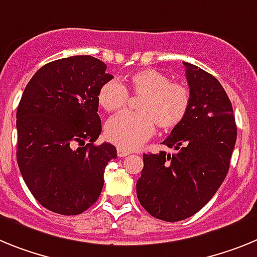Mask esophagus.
<instances>
[{"label":"esophagus","mask_w":257,"mask_h":257,"mask_svg":"<svg viewBox=\"0 0 257 257\" xmlns=\"http://www.w3.org/2000/svg\"><path fill=\"white\" fill-rule=\"evenodd\" d=\"M129 151H126V150H124V149H117V156H119V158H124V156H128L129 155Z\"/></svg>","instance_id":"1"}]
</instances>
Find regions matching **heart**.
Instances as JSON below:
<instances>
[{
    "label": "heart",
    "mask_w": 257,
    "mask_h": 257,
    "mask_svg": "<svg viewBox=\"0 0 257 257\" xmlns=\"http://www.w3.org/2000/svg\"><path fill=\"white\" fill-rule=\"evenodd\" d=\"M128 91L138 101V113H120L104 126V136L111 144L124 150H133L146 142L155 132L178 126L190 110V90L181 82H171L166 73L144 68L132 73L128 84L119 80L104 82L98 91V103L108 112L121 110L128 102Z\"/></svg>",
    "instance_id": "obj_1"
}]
</instances>
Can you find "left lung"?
<instances>
[{
	"instance_id": "obj_1",
	"label": "left lung",
	"mask_w": 257,
	"mask_h": 257,
	"mask_svg": "<svg viewBox=\"0 0 257 257\" xmlns=\"http://www.w3.org/2000/svg\"><path fill=\"white\" fill-rule=\"evenodd\" d=\"M191 103L163 145L176 153L144 154L137 198L151 216L175 222L195 215L221 186L236 141L233 107L215 76L184 62Z\"/></svg>"
}]
</instances>
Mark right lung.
<instances>
[{
    "mask_svg": "<svg viewBox=\"0 0 257 257\" xmlns=\"http://www.w3.org/2000/svg\"><path fill=\"white\" fill-rule=\"evenodd\" d=\"M90 55L41 67L27 84L17 111V160L42 207L80 215L101 195L113 145H94L102 131L98 91L113 76Z\"/></svg>",
    "mask_w": 257,
    "mask_h": 257,
    "instance_id": "1",
    "label": "right lung"
}]
</instances>
